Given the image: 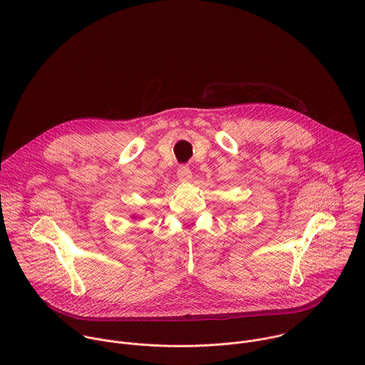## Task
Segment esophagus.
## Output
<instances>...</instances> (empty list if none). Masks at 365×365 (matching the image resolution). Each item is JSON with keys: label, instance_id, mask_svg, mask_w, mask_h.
Returning a JSON list of instances; mask_svg holds the SVG:
<instances>
[{"label": "esophagus", "instance_id": "esophagus-1", "mask_svg": "<svg viewBox=\"0 0 365 365\" xmlns=\"http://www.w3.org/2000/svg\"><path fill=\"white\" fill-rule=\"evenodd\" d=\"M178 178L180 182H189L192 179V170L187 166H180L178 169Z\"/></svg>", "mask_w": 365, "mask_h": 365}]
</instances>
